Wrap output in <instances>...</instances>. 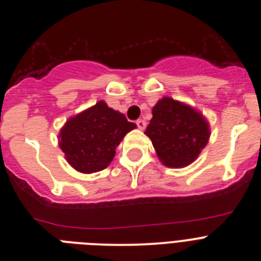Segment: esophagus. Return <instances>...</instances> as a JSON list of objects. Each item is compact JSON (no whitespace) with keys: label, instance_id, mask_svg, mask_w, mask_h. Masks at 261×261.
<instances>
[{"label":"esophagus","instance_id":"obj_1","mask_svg":"<svg viewBox=\"0 0 261 261\" xmlns=\"http://www.w3.org/2000/svg\"><path fill=\"white\" fill-rule=\"evenodd\" d=\"M136 125H138V127L140 128V130H144V128L146 127V122L144 120H141V118L136 121Z\"/></svg>","mask_w":261,"mask_h":261}]
</instances>
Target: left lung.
Returning a JSON list of instances; mask_svg holds the SVG:
<instances>
[{
    "label": "left lung",
    "instance_id": "1",
    "mask_svg": "<svg viewBox=\"0 0 261 261\" xmlns=\"http://www.w3.org/2000/svg\"><path fill=\"white\" fill-rule=\"evenodd\" d=\"M151 113L145 135L153 143L162 164L169 168L191 164L211 138L209 122L203 113L171 97L159 99Z\"/></svg>",
    "mask_w": 261,
    "mask_h": 261
}]
</instances>
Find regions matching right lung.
<instances>
[{
  "mask_svg": "<svg viewBox=\"0 0 261 261\" xmlns=\"http://www.w3.org/2000/svg\"><path fill=\"white\" fill-rule=\"evenodd\" d=\"M134 128L136 125L128 122L123 113L99 100L66 121L58 134V145L72 168L94 173L110 166L116 148Z\"/></svg>",
  "mask_w": 261,
  "mask_h": 261,
  "instance_id": "1",
  "label": "right lung"
}]
</instances>
